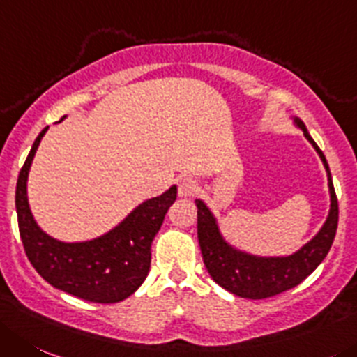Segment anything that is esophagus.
I'll return each mask as SVG.
<instances>
[{"label": "esophagus", "instance_id": "obj_1", "mask_svg": "<svg viewBox=\"0 0 357 357\" xmlns=\"http://www.w3.org/2000/svg\"><path fill=\"white\" fill-rule=\"evenodd\" d=\"M178 190H179V195H181V197H185V199L194 197V195L199 192L197 179L192 178V176H186V178H181V179H179Z\"/></svg>", "mask_w": 357, "mask_h": 357}]
</instances>
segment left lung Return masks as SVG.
Here are the masks:
<instances>
[{
    "label": "left lung",
    "mask_w": 357,
    "mask_h": 357,
    "mask_svg": "<svg viewBox=\"0 0 357 357\" xmlns=\"http://www.w3.org/2000/svg\"><path fill=\"white\" fill-rule=\"evenodd\" d=\"M294 123L298 128L303 130L305 137L319 153L326 172H328L331 206H329V215L324 225L314 236V239H310L305 246H301L298 252L287 255V257H259V255L246 254V252L236 250L234 246L225 241L224 236L220 234L216 218L209 211L208 206L201 199L195 201V206H197V236L206 269L220 287H224L225 291L232 292L239 298H271V296L299 285L324 261L333 245V239H335L336 227H338V201H336L328 162H326L324 153L319 149L314 139L310 137L305 123L299 118H294Z\"/></svg>",
    "instance_id": "8db88e82"
}]
</instances>
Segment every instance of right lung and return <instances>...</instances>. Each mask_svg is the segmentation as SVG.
Masks as SVG:
<instances>
[{
  "mask_svg": "<svg viewBox=\"0 0 357 357\" xmlns=\"http://www.w3.org/2000/svg\"><path fill=\"white\" fill-rule=\"evenodd\" d=\"M49 126L38 133L15 188L19 232L29 262L52 287L91 303H118L142 285L151 266V243L176 201L178 188L144 201L121 224L91 241L63 243L38 227L28 202L33 156Z\"/></svg>",
  "mask_w": 357,
  "mask_h": 357,
  "instance_id": "add662e5",
  "label": "right lung"
}]
</instances>
